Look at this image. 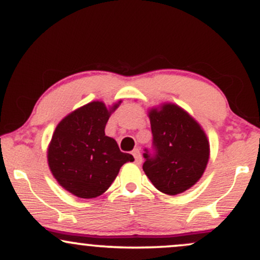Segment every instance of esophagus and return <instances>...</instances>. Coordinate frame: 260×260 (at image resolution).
Masks as SVG:
<instances>
[{
	"instance_id": "1",
	"label": "esophagus",
	"mask_w": 260,
	"mask_h": 260,
	"mask_svg": "<svg viewBox=\"0 0 260 260\" xmlns=\"http://www.w3.org/2000/svg\"><path fill=\"white\" fill-rule=\"evenodd\" d=\"M133 156H134V161H136L137 165H140L142 164V156H140V151L139 149H136V150H133Z\"/></svg>"
}]
</instances>
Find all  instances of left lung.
<instances>
[{
    "label": "left lung",
    "mask_w": 260,
    "mask_h": 260,
    "mask_svg": "<svg viewBox=\"0 0 260 260\" xmlns=\"http://www.w3.org/2000/svg\"><path fill=\"white\" fill-rule=\"evenodd\" d=\"M156 155L144 154L145 175L160 192L176 196L202 178L210 157V144L198 121L177 104L149 107Z\"/></svg>",
    "instance_id": "obj_1"
}]
</instances>
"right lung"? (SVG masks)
<instances>
[{
	"instance_id": "1",
	"label": "right lung",
	"mask_w": 260,
	"mask_h": 260,
	"mask_svg": "<svg viewBox=\"0 0 260 260\" xmlns=\"http://www.w3.org/2000/svg\"><path fill=\"white\" fill-rule=\"evenodd\" d=\"M121 103L106 106L104 101H91L56 126L47 147V164L57 183L71 194L96 198L109 189L123 164L134 161L105 136L107 121Z\"/></svg>"
}]
</instances>
